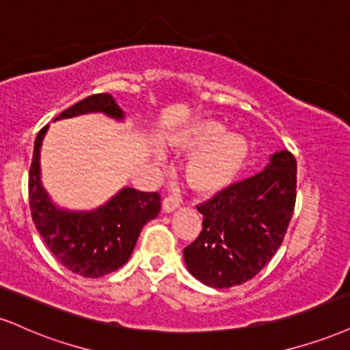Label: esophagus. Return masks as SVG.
Masks as SVG:
<instances>
[{"label": "esophagus", "instance_id": "esophagus-1", "mask_svg": "<svg viewBox=\"0 0 350 350\" xmlns=\"http://www.w3.org/2000/svg\"><path fill=\"white\" fill-rule=\"evenodd\" d=\"M178 207H179L178 197L167 196V197H164V199H163V210H164V212H166V213L172 212V210H176Z\"/></svg>", "mask_w": 350, "mask_h": 350}]
</instances>
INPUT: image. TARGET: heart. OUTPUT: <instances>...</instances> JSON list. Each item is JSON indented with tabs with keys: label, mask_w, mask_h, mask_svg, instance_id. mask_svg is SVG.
<instances>
[{
	"label": "heart",
	"mask_w": 350,
	"mask_h": 350,
	"mask_svg": "<svg viewBox=\"0 0 350 350\" xmlns=\"http://www.w3.org/2000/svg\"><path fill=\"white\" fill-rule=\"evenodd\" d=\"M226 130L215 120L202 119L189 124L172 137L176 150L200 151L186 167V179L200 196H215L237 179L247 157V145L238 135H225Z\"/></svg>",
	"instance_id": "obj_1"
}]
</instances>
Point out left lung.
<instances>
[{"label": "left lung", "mask_w": 350, "mask_h": 350, "mask_svg": "<svg viewBox=\"0 0 350 350\" xmlns=\"http://www.w3.org/2000/svg\"><path fill=\"white\" fill-rule=\"evenodd\" d=\"M297 200V161L287 150L259 174L197 205L204 215L184 247L189 272L213 288L241 285L266 267L284 241Z\"/></svg>", "instance_id": "left-lung-1"}]
</instances>
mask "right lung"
I'll return each instance as SVG.
<instances>
[{
  "instance_id": "1",
  "label": "right lung",
  "mask_w": 350,
  "mask_h": 350,
  "mask_svg": "<svg viewBox=\"0 0 350 350\" xmlns=\"http://www.w3.org/2000/svg\"><path fill=\"white\" fill-rule=\"evenodd\" d=\"M86 112H104L122 119L124 112L111 94H92L63 111L57 119ZM47 125L33 143L29 171V205L36 228L62 266L78 275L98 279L120 269L132 256L146 221L158 217L161 197L158 192H142L125 187L94 212L77 213L57 208L40 183V145Z\"/></svg>"
}]
</instances>
